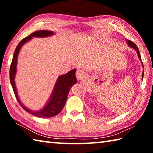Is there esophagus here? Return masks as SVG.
<instances>
[{
  "mask_svg": "<svg viewBox=\"0 0 153 153\" xmlns=\"http://www.w3.org/2000/svg\"><path fill=\"white\" fill-rule=\"evenodd\" d=\"M76 77L77 79L78 80H82L84 78L85 76H86V74H85V72L83 71L81 69H78L76 71Z\"/></svg>",
  "mask_w": 153,
  "mask_h": 153,
  "instance_id": "34e87169",
  "label": "esophagus"
}]
</instances>
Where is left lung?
Instances as JSON below:
<instances>
[{"mask_svg": "<svg viewBox=\"0 0 153 153\" xmlns=\"http://www.w3.org/2000/svg\"><path fill=\"white\" fill-rule=\"evenodd\" d=\"M126 42H127V43H128V46H129V47H131V48H134V50H135V51L137 52V54H138V58L140 59V61L142 62V59H141L140 54V52H139V51H138V48L137 47V46L135 45V44H134V42H131V41H130V40H127V39H126ZM142 67H144V66H143V64H142ZM143 76H144V71H142V79H143Z\"/></svg>", "mask_w": 153, "mask_h": 153, "instance_id": "left-lung-1", "label": "left lung"}]
</instances>
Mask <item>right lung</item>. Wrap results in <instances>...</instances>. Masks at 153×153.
<instances>
[{"mask_svg":"<svg viewBox=\"0 0 153 153\" xmlns=\"http://www.w3.org/2000/svg\"><path fill=\"white\" fill-rule=\"evenodd\" d=\"M53 31L48 30H39L36 31L31 33L27 37L25 38L21 42L18 44L16 48H15V53L13 56L11 67H10V82L13 87V90L15 93V97H16L17 101L19 102L20 105L22 108L27 112L30 113L32 115L36 116L38 117H54L61 112L64 107L66 100L67 99V96L69 94V90L73 85L77 83V79L76 77V69H74L69 71L66 74L59 76L57 80L55 83L54 89L52 92L51 97L49 98L47 102L44 106L42 108L38 111L31 110L29 108L23 104L21 102L17 94V90L15 86V77L17 72V57L19 55L21 48L28 41H30L32 38H46L48 36L54 35Z\"/></svg>","mask_w":153,"mask_h":153,"instance_id":"obj_1","label":"right lung"}]
</instances>
